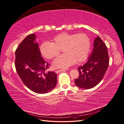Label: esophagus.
Masks as SVG:
<instances>
[{
    "label": "esophagus",
    "instance_id": "obj_1",
    "mask_svg": "<svg viewBox=\"0 0 124 124\" xmlns=\"http://www.w3.org/2000/svg\"><path fill=\"white\" fill-rule=\"evenodd\" d=\"M66 70H56L55 71V72H56L57 74V73H59V72H61V71H65Z\"/></svg>",
    "mask_w": 124,
    "mask_h": 124
}]
</instances>
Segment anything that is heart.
Returning <instances> with one entry per match:
<instances>
[{"label": "heart", "instance_id": "1", "mask_svg": "<svg viewBox=\"0 0 124 124\" xmlns=\"http://www.w3.org/2000/svg\"><path fill=\"white\" fill-rule=\"evenodd\" d=\"M90 47V39L86 34L63 33L55 36L52 42H43L40 45V50L44 58L52 59L62 49L64 54L54 59L53 66L56 68L65 69L74 64L76 61H85L88 58Z\"/></svg>", "mask_w": 124, "mask_h": 124}]
</instances>
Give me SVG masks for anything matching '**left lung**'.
<instances>
[{
    "label": "left lung",
    "instance_id": "1",
    "mask_svg": "<svg viewBox=\"0 0 124 124\" xmlns=\"http://www.w3.org/2000/svg\"><path fill=\"white\" fill-rule=\"evenodd\" d=\"M93 49L85 64L78 68L79 77L75 84L84 89L92 88L103 79L109 66V58L106 44L99 37L94 41Z\"/></svg>",
    "mask_w": 124,
    "mask_h": 124
}]
</instances>
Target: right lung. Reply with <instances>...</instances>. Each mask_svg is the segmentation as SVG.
Returning <instances> with one entry per match:
<instances>
[{
	"instance_id": "obj_1",
	"label": "right lung",
	"mask_w": 124,
	"mask_h": 124,
	"mask_svg": "<svg viewBox=\"0 0 124 124\" xmlns=\"http://www.w3.org/2000/svg\"><path fill=\"white\" fill-rule=\"evenodd\" d=\"M36 36L30 34L23 40L15 51V65L23 83L31 91L45 93L56 86V72L47 71L49 64L41 57Z\"/></svg>"
}]
</instances>
